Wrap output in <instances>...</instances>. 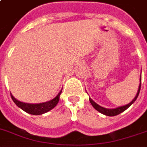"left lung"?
Listing matches in <instances>:
<instances>
[{
	"label": "left lung",
	"instance_id": "left-lung-1",
	"mask_svg": "<svg viewBox=\"0 0 147 147\" xmlns=\"http://www.w3.org/2000/svg\"><path fill=\"white\" fill-rule=\"evenodd\" d=\"M140 89H141V78H140V84H139V87H138V90L137 94L136 96L134 97V98L129 103L127 104L126 106H119L118 108H115V109H107V108H104L102 106H99L98 104H97L96 102H94L93 100L91 98H90V102L91 105L93 106V107L94 108L95 110H98V112L102 113V114H105L106 116H115V115H118V114H121L122 113L123 111H125L126 109H128L129 106H131L137 99L138 96L139 94V92H140Z\"/></svg>",
	"mask_w": 147,
	"mask_h": 147
}]
</instances>
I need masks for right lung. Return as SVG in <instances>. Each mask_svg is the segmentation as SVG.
<instances>
[{
  "instance_id": "obj_1",
  "label": "right lung",
  "mask_w": 147,
  "mask_h": 147,
  "mask_svg": "<svg viewBox=\"0 0 147 147\" xmlns=\"http://www.w3.org/2000/svg\"><path fill=\"white\" fill-rule=\"evenodd\" d=\"M61 91H62V89L58 93V94L52 100L46 102L39 103V104H31V103H25L20 102V101H18L12 95V94H11V98L13 99L14 103L19 108H21V110L25 111L26 113L33 114V115H40V114H45L49 110H51L53 108H54L57 106V104L59 102V98H60V95L61 94Z\"/></svg>"
}]
</instances>
